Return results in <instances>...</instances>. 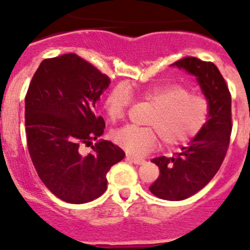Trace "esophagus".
Wrapping results in <instances>:
<instances>
[{"label":"esophagus","instance_id":"34e87169","mask_svg":"<svg viewBox=\"0 0 250 250\" xmlns=\"http://www.w3.org/2000/svg\"><path fill=\"white\" fill-rule=\"evenodd\" d=\"M127 159H128V160L133 161V163L136 164V165H142V164H145V159L144 158H138V156L127 154Z\"/></svg>","mask_w":250,"mask_h":250}]
</instances>
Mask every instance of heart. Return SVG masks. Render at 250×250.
<instances>
[{"instance_id": "1", "label": "heart", "mask_w": 250, "mask_h": 250, "mask_svg": "<svg viewBox=\"0 0 250 250\" xmlns=\"http://www.w3.org/2000/svg\"><path fill=\"white\" fill-rule=\"evenodd\" d=\"M138 96L154 106L147 125H125L112 133V140L131 155H144L155 148L159 136L167 147L188 144L204 129L210 117V103L205 96L191 94L180 84H163L139 90ZM130 104L129 90L117 85L109 92L103 108L111 122L122 120Z\"/></svg>"}]
</instances>
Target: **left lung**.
<instances>
[{
  "label": "left lung",
  "mask_w": 250,
  "mask_h": 250,
  "mask_svg": "<svg viewBox=\"0 0 250 250\" xmlns=\"http://www.w3.org/2000/svg\"><path fill=\"white\" fill-rule=\"evenodd\" d=\"M172 65L196 76L210 103L209 121L188 146L172 158L159 156L152 160L159 166L160 175L149 186V191L166 201H183L202 190L226 158L232 127L231 95L213 62L185 57Z\"/></svg>",
  "instance_id": "left-lung-1"
}]
</instances>
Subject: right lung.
<instances>
[{"label":"right lung","instance_id":"obj_1","mask_svg":"<svg viewBox=\"0 0 250 250\" xmlns=\"http://www.w3.org/2000/svg\"><path fill=\"white\" fill-rule=\"evenodd\" d=\"M110 78L75 53L41 62L24 98L27 146L41 182L54 196L72 204L98 198L106 173L125 158L106 140L92 145L105 123L95 104ZM83 146H91L84 155Z\"/></svg>","mask_w":250,"mask_h":250}]
</instances>
